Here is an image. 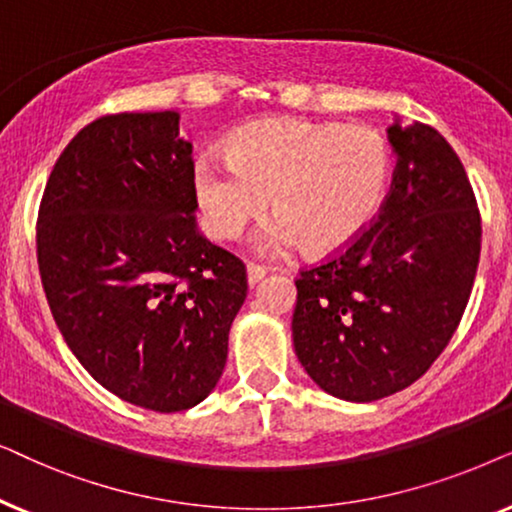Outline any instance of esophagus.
Here are the masks:
<instances>
[{
	"mask_svg": "<svg viewBox=\"0 0 512 512\" xmlns=\"http://www.w3.org/2000/svg\"><path fill=\"white\" fill-rule=\"evenodd\" d=\"M264 276H267V269L260 267V264H255V262L248 264V285H250V288H255V285L260 283Z\"/></svg>",
	"mask_w": 512,
	"mask_h": 512,
	"instance_id": "34e87169",
	"label": "esophagus"
}]
</instances>
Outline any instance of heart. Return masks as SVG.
I'll return each mask as SVG.
<instances>
[{
    "instance_id": "b5f03b06",
    "label": "heart",
    "mask_w": 512,
    "mask_h": 512,
    "mask_svg": "<svg viewBox=\"0 0 512 512\" xmlns=\"http://www.w3.org/2000/svg\"><path fill=\"white\" fill-rule=\"evenodd\" d=\"M391 173V145L377 128L264 119L234 133L229 156L203 152L194 187L208 229L222 241L241 236L271 196L278 217L255 236V248L283 257L306 243L330 255L374 222Z\"/></svg>"
}]
</instances>
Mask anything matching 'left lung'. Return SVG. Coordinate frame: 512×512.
Masks as SVG:
<instances>
[{"mask_svg": "<svg viewBox=\"0 0 512 512\" xmlns=\"http://www.w3.org/2000/svg\"><path fill=\"white\" fill-rule=\"evenodd\" d=\"M391 192L360 238L297 276L292 342L309 377L372 403L424 377L461 323L482 220L466 168L433 126L393 124Z\"/></svg>", "mask_w": 512, "mask_h": 512, "instance_id": "1", "label": "left lung"}]
</instances>
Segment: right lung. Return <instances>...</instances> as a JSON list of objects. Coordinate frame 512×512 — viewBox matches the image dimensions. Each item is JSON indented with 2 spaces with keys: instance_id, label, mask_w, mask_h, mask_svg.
Segmentation results:
<instances>
[{
  "instance_id": "add662e5",
  "label": "right lung",
  "mask_w": 512,
  "mask_h": 512,
  "mask_svg": "<svg viewBox=\"0 0 512 512\" xmlns=\"http://www.w3.org/2000/svg\"><path fill=\"white\" fill-rule=\"evenodd\" d=\"M177 112L105 114L46 182L37 262L86 372L126 403L182 412L213 391L245 264L196 231L192 142Z\"/></svg>"
}]
</instances>
